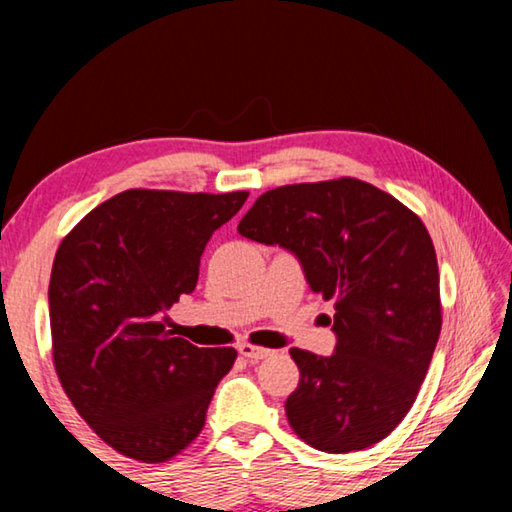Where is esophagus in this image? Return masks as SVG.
I'll list each match as a JSON object with an SVG mask.
<instances>
[{
  "instance_id": "esophagus-1",
  "label": "esophagus",
  "mask_w": 512,
  "mask_h": 512,
  "mask_svg": "<svg viewBox=\"0 0 512 512\" xmlns=\"http://www.w3.org/2000/svg\"><path fill=\"white\" fill-rule=\"evenodd\" d=\"M239 354L241 357H246V359H250V361H259V359H266V357H271V350H266V348H259V345H253V343H241L239 345Z\"/></svg>"
}]
</instances>
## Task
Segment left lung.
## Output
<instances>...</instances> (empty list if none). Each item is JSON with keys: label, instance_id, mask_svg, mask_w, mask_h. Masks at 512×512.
Segmentation results:
<instances>
[{"label": "left lung", "instance_id": "8db88e82", "mask_svg": "<svg viewBox=\"0 0 512 512\" xmlns=\"http://www.w3.org/2000/svg\"><path fill=\"white\" fill-rule=\"evenodd\" d=\"M239 235L298 257L334 300L332 357L291 348L300 384L287 418L307 445L348 454L384 440L418 397L443 309L436 250L418 214L357 178L275 187Z\"/></svg>", "mask_w": 512, "mask_h": 512}]
</instances>
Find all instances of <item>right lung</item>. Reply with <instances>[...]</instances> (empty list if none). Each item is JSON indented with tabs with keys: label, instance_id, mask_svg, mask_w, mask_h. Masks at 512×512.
<instances>
[{
	"label": "right lung",
	"instance_id": "1",
	"mask_svg": "<svg viewBox=\"0 0 512 512\" xmlns=\"http://www.w3.org/2000/svg\"><path fill=\"white\" fill-rule=\"evenodd\" d=\"M248 192L126 189L60 241L49 280L51 352L63 391L119 454L164 463L205 424L235 348H196L162 318L192 293L207 241Z\"/></svg>",
	"mask_w": 512,
	"mask_h": 512
}]
</instances>
